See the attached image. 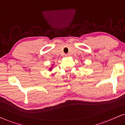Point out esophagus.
<instances>
[{
    "label": "esophagus",
    "mask_w": 125,
    "mask_h": 125,
    "mask_svg": "<svg viewBox=\"0 0 125 125\" xmlns=\"http://www.w3.org/2000/svg\"><path fill=\"white\" fill-rule=\"evenodd\" d=\"M65 56H66V57H68V56H69V54H65Z\"/></svg>",
    "instance_id": "34e87169"
}]
</instances>
